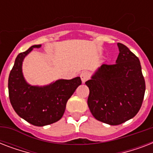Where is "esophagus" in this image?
Returning a JSON list of instances; mask_svg holds the SVG:
<instances>
[{
  "mask_svg": "<svg viewBox=\"0 0 153 153\" xmlns=\"http://www.w3.org/2000/svg\"><path fill=\"white\" fill-rule=\"evenodd\" d=\"M89 77H90V75H89L88 72L83 71L80 74V78H81V80L82 82V83H84V82L89 79Z\"/></svg>",
  "mask_w": 153,
  "mask_h": 153,
  "instance_id": "34e87169",
  "label": "esophagus"
}]
</instances>
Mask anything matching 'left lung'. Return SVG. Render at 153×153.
<instances>
[{
  "instance_id": "1",
  "label": "left lung",
  "mask_w": 153,
  "mask_h": 153,
  "mask_svg": "<svg viewBox=\"0 0 153 153\" xmlns=\"http://www.w3.org/2000/svg\"><path fill=\"white\" fill-rule=\"evenodd\" d=\"M119 55L114 65L102 64L91 79L87 104L98 121L117 126L133 118L140 110L145 82L140 60L129 49L118 43Z\"/></svg>"
}]
</instances>
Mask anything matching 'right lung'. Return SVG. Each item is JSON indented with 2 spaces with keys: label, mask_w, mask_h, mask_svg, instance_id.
<instances>
[{
  "label": "right lung",
  "mask_w": 153,
  "mask_h": 153,
  "mask_svg": "<svg viewBox=\"0 0 153 153\" xmlns=\"http://www.w3.org/2000/svg\"><path fill=\"white\" fill-rule=\"evenodd\" d=\"M41 45H33L16 58L8 77V94L12 106L19 116L36 126H44L61 119L66 105L77 87L81 85L80 77L59 79L46 86H32L25 80L22 72L25 58Z\"/></svg>",
  "instance_id": "add662e5"
}]
</instances>
